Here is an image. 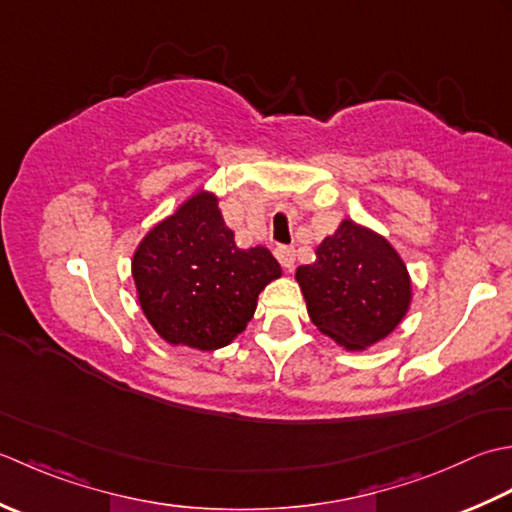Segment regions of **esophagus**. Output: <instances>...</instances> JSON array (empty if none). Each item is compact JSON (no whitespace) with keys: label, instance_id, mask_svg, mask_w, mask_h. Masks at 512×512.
I'll use <instances>...</instances> for the list:
<instances>
[{"label":"esophagus","instance_id":"1","mask_svg":"<svg viewBox=\"0 0 512 512\" xmlns=\"http://www.w3.org/2000/svg\"><path fill=\"white\" fill-rule=\"evenodd\" d=\"M274 254H276V258H278V263L283 265L285 269H291V267H294V260H296V249H294V247H289V245H278Z\"/></svg>","mask_w":512,"mask_h":512}]
</instances>
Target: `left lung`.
<instances>
[{
    "label": "left lung",
    "instance_id": "1",
    "mask_svg": "<svg viewBox=\"0 0 512 512\" xmlns=\"http://www.w3.org/2000/svg\"><path fill=\"white\" fill-rule=\"evenodd\" d=\"M296 271L314 325L351 351L367 349L400 325L411 302L402 258L382 236L344 221Z\"/></svg>",
    "mask_w": 512,
    "mask_h": 512
}]
</instances>
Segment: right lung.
Segmentation results:
<instances>
[{"label": "right lung", "mask_w": 512, "mask_h": 512, "mask_svg": "<svg viewBox=\"0 0 512 512\" xmlns=\"http://www.w3.org/2000/svg\"><path fill=\"white\" fill-rule=\"evenodd\" d=\"M132 276L163 340L214 351L247 327L280 265L265 247H236L216 196L201 192L143 238Z\"/></svg>", "instance_id": "obj_1"}]
</instances>
